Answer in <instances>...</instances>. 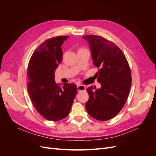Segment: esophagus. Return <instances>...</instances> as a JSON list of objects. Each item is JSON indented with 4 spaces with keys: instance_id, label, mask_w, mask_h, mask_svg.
Returning <instances> with one entry per match:
<instances>
[{
    "instance_id": "esophagus-1",
    "label": "esophagus",
    "mask_w": 156,
    "mask_h": 156,
    "mask_svg": "<svg viewBox=\"0 0 156 156\" xmlns=\"http://www.w3.org/2000/svg\"><path fill=\"white\" fill-rule=\"evenodd\" d=\"M86 90V87L84 85H82V84H78L77 85V90L78 91H83Z\"/></svg>"
}]
</instances>
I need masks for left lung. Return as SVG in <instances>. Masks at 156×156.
Segmentation results:
<instances>
[{
    "mask_svg": "<svg viewBox=\"0 0 156 156\" xmlns=\"http://www.w3.org/2000/svg\"><path fill=\"white\" fill-rule=\"evenodd\" d=\"M89 45L93 63L100 68L97 75L101 88L90 87L87 112L94 119L105 121L115 117L123 108L131 84V70L121 49L104 37L83 36Z\"/></svg>",
    "mask_w": 156,
    "mask_h": 156,
    "instance_id": "obj_1",
    "label": "left lung"
}]
</instances>
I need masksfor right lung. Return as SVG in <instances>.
Masks as SVG:
<instances>
[{
	"label": "right lung",
	"mask_w": 156,
	"mask_h": 156,
	"mask_svg": "<svg viewBox=\"0 0 156 156\" xmlns=\"http://www.w3.org/2000/svg\"><path fill=\"white\" fill-rule=\"evenodd\" d=\"M68 36H56L44 41L30 59L27 69V88L37 111L45 119L58 121L70 112L77 92L75 84H56L55 73L62 62L61 46Z\"/></svg>",
	"instance_id": "obj_1"
}]
</instances>
